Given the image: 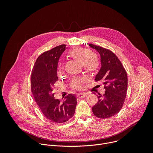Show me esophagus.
<instances>
[{
	"mask_svg": "<svg viewBox=\"0 0 153 153\" xmlns=\"http://www.w3.org/2000/svg\"><path fill=\"white\" fill-rule=\"evenodd\" d=\"M87 95H88V94L86 93H80V94H78L77 95V96L78 97H80V98H82V97H86Z\"/></svg>",
	"mask_w": 153,
	"mask_h": 153,
	"instance_id": "obj_1",
	"label": "esophagus"
}]
</instances>
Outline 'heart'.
I'll use <instances>...</instances> for the list:
<instances>
[{"instance_id": "obj_1", "label": "heart", "mask_w": 153, "mask_h": 153, "mask_svg": "<svg viewBox=\"0 0 153 153\" xmlns=\"http://www.w3.org/2000/svg\"><path fill=\"white\" fill-rule=\"evenodd\" d=\"M70 54L76 60L83 64L85 71L87 73L96 72L99 67V60L97 57L93 55V52L87 48L77 47L70 51ZM84 80L76 79L74 84L77 87H80Z\"/></svg>"}]
</instances>
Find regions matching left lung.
Returning a JSON list of instances; mask_svg holds the SVG:
<instances>
[{
    "label": "left lung",
    "instance_id": "obj_1",
    "mask_svg": "<svg viewBox=\"0 0 153 153\" xmlns=\"http://www.w3.org/2000/svg\"><path fill=\"white\" fill-rule=\"evenodd\" d=\"M89 46L100 55L101 68L96 76L95 81H102L105 94L97 96L98 101L92 108L95 116L107 119L118 113L122 109L126 96L128 77L123 65L111 50L90 43Z\"/></svg>",
    "mask_w": 153,
    "mask_h": 153
}]
</instances>
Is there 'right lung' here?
<instances>
[{"instance_id": "obj_1", "label": "right lung", "mask_w": 153, "mask_h": 153, "mask_svg": "<svg viewBox=\"0 0 153 153\" xmlns=\"http://www.w3.org/2000/svg\"><path fill=\"white\" fill-rule=\"evenodd\" d=\"M66 45H60L42 54L32 70L31 92L43 114L49 120L60 123L69 120L75 113L77 99L68 94L65 100L55 99L53 87L58 79L57 68L59 59Z\"/></svg>"}]
</instances>
